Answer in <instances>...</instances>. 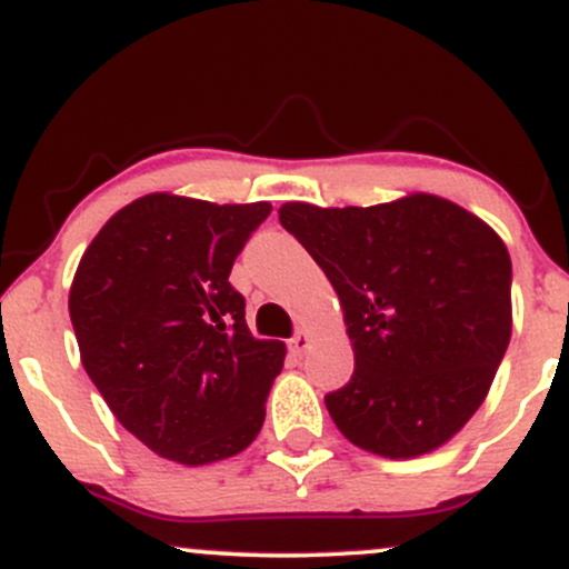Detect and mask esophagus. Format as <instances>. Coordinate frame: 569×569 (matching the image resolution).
Listing matches in <instances>:
<instances>
[{"mask_svg":"<svg viewBox=\"0 0 569 569\" xmlns=\"http://www.w3.org/2000/svg\"><path fill=\"white\" fill-rule=\"evenodd\" d=\"M309 343H311V336H309V330H298V333L290 338V352L301 357V355L306 352V349H309Z\"/></svg>","mask_w":569,"mask_h":569,"instance_id":"34e87169","label":"esophagus"}]
</instances>
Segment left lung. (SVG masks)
Masks as SVG:
<instances>
[{"label":"left lung","instance_id":"1","mask_svg":"<svg viewBox=\"0 0 569 569\" xmlns=\"http://www.w3.org/2000/svg\"><path fill=\"white\" fill-rule=\"evenodd\" d=\"M279 222L333 284L355 349L325 395L343 438L370 455H430L487 398L510 341V254L483 220L440 196L322 209Z\"/></svg>","mask_w":569,"mask_h":569}]
</instances>
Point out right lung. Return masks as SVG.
I'll list each match as a JSON object with an SVG mask.
<instances>
[{
    "mask_svg": "<svg viewBox=\"0 0 569 569\" xmlns=\"http://www.w3.org/2000/svg\"><path fill=\"white\" fill-rule=\"evenodd\" d=\"M271 203L150 193L114 212L74 271L80 360L118 422L150 451L199 468L258 438L284 366L228 282Z\"/></svg>",
    "mask_w": 569,
    "mask_h": 569,
    "instance_id": "1",
    "label": "right lung"
}]
</instances>
